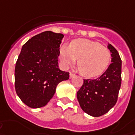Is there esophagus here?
<instances>
[{
  "instance_id": "34e87169",
  "label": "esophagus",
  "mask_w": 135,
  "mask_h": 135,
  "mask_svg": "<svg viewBox=\"0 0 135 135\" xmlns=\"http://www.w3.org/2000/svg\"><path fill=\"white\" fill-rule=\"evenodd\" d=\"M74 76H75V74H73L72 72H70V73H69V77H70V78H73Z\"/></svg>"
}]
</instances>
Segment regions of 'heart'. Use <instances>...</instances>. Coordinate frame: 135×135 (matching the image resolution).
Returning a JSON list of instances; mask_svg holds the SVG:
<instances>
[{"label":"heart","mask_w":135,"mask_h":135,"mask_svg":"<svg viewBox=\"0 0 135 135\" xmlns=\"http://www.w3.org/2000/svg\"><path fill=\"white\" fill-rule=\"evenodd\" d=\"M60 58L68 66L75 62L80 73L85 77L101 75L108 68L111 60L109 49L98 42L86 39L72 41L69 46L63 45L60 50Z\"/></svg>","instance_id":"obj_1"}]
</instances>
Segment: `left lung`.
<instances>
[{
  "label": "left lung",
  "mask_w": 135,
  "mask_h": 135,
  "mask_svg": "<svg viewBox=\"0 0 135 135\" xmlns=\"http://www.w3.org/2000/svg\"><path fill=\"white\" fill-rule=\"evenodd\" d=\"M111 62L108 68L96 79H84L77 93V98L81 109L93 117H100L117 103L121 86L122 60L118 51L109 44Z\"/></svg>",
  "instance_id": "1"
}]
</instances>
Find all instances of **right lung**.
<instances>
[{
	"label": "right lung",
	"instance_id": "1",
	"mask_svg": "<svg viewBox=\"0 0 135 135\" xmlns=\"http://www.w3.org/2000/svg\"><path fill=\"white\" fill-rule=\"evenodd\" d=\"M63 36L62 33L45 31L22 46L15 68V88L20 99L30 108L47 105L57 84L69 78V72L58 68Z\"/></svg>",
	"mask_w": 135,
	"mask_h": 135
}]
</instances>
